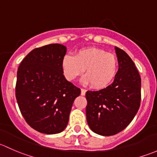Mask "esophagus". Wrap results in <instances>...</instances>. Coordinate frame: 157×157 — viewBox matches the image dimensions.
Wrapping results in <instances>:
<instances>
[{
  "instance_id": "34e87169",
  "label": "esophagus",
  "mask_w": 157,
  "mask_h": 157,
  "mask_svg": "<svg viewBox=\"0 0 157 157\" xmlns=\"http://www.w3.org/2000/svg\"><path fill=\"white\" fill-rule=\"evenodd\" d=\"M86 90H85V89H81V95H82V96H85V94H86Z\"/></svg>"
}]
</instances>
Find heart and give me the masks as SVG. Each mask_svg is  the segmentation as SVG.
<instances>
[{"mask_svg": "<svg viewBox=\"0 0 157 157\" xmlns=\"http://www.w3.org/2000/svg\"><path fill=\"white\" fill-rule=\"evenodd\" d=\"M63 74L68 81L80 77L85 69L83 83L96 90L106 88L115 80L118 71L117 57L104 49L90 47L77 51L74 56L65 55L61 62Z\"/></svg>", "mask_w": 157, "mask_h": 157, "instance_id": "obj_1", "label": "heart"}]
</instances>
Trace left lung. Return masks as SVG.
<instances>
[{
  "mask_svg": "<svg viewBox=\"0 0 157 157\" xmlns=\"http://www.w3.org/2000/svg\"><path fill=\"white\" fill-rule=\"evenodd\" d=\"M118 74L106 88L86 93V121L96 134L111 136L123 131L140 105L141 78L135 64L124 51L115 47Z\"/></svg>",
  "mask_w": 157,
  "mask_h": 157,
  "instance_id": "left-lung-1",
  "label": "left lung"
}]
</instances>
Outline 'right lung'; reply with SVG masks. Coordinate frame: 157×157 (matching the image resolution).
Masks as SVG:
<instances>
[{
    "label": "right lung",
    "instance_id": "1",
    "mask_svg": "<svg viewBox=\"0 0 157 157\" xmlns=\"http://www.w3.org/2000/svg\"><path fill=\"white\" fill-rule=\"evenodd\" d=\"M66 47L50 44L33 49L17 71L16 98L22 115L31 128L47 134L65 129L80 89L67 81L61 62Z\"/></svg>",
    "mask_w": 157,
    "mask_h": 157
}]
</instances>
